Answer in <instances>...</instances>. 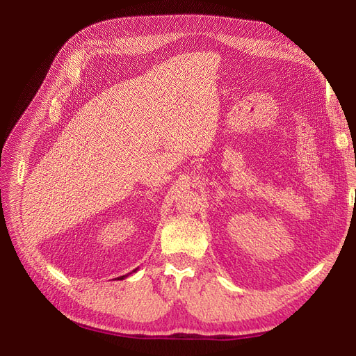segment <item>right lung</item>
<instances>
[{"mask_svg":"<svg viewBox=\"0 0 356 356\" xmlns=\"http://www.w3.org/2000/svg\"><path fill=\"white\" fill-rule=\"evenodd\" d=\"M138 270V268H135V270L134 272H136ZM129 275H131V273H127V275H124V276H120V277H117V279H124L126 276H129Z\"/></svg>","mask_w":356,"mask_h":356,"instance_id":"1","label":"right lung"}]
</instances>
